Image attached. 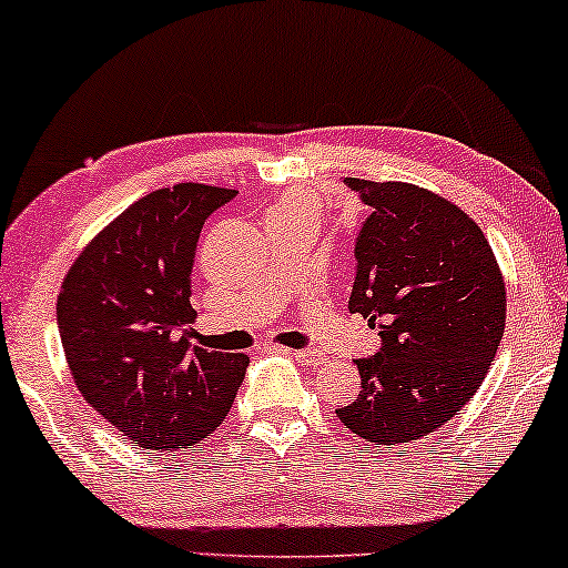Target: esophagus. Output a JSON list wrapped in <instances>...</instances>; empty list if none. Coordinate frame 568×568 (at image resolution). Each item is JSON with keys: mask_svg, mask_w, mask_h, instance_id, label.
I'll return each instance as SVG.
<instances>
[{"mask_svg": "<svg viewBox=\"0 0 568 568\" xmlns=\"http://www.w3.org/2000/svg\"><path fill=\"white\" fill-rule=\"evenodd\" d=\"M280 351H285V354L293 356L301 364H306V367H320V364L327 362L325 354H322V351H317V348H296V351L280 348Z\"/></svg>", "mask_w": 568, "mask_h": 568, "instance_id": "34e87169", "label": "esophagus"}]
</instances>
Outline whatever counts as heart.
Wrapping results in <instances>:
<instances>
[{"instance_id":"1","label":"heart","mask_w":568,"mask_h":568,"mask_svg":"<svg viewBox=\"0 0 568 568\" xmlns=\"http://www.w3.org/2000/svg\"><path fill=\"white\" fill-rule=\"evenodd\" d=\"M322 212H325V204H322L317 193L306 189H291L270 206L267 214H264V222H267V231L283 225H304L317 231Z\"/></svg>"}]
</instances>
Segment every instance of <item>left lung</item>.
<instances>
[{
    "instance_id": "1",
    "label": "left lung",
    "mask_w": 568,
    "mask_h": 568,
    "mask_svg": "<svg viewBox=\"0 0 568 568\" xmlns=\"http://www.w3.org/2000/svg\"><path fill=\"white\" fill-rule=\"evenodd\" d=\"M369 206L348 308L379 329L362 390L337 419L375 445L419 440L477 393L506 327V283L485 233L412 183L343 181Z\"/></svg>"
}]
</instances>
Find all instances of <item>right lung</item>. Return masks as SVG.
<instances>
[{"label": "right lung", "mask_w": 568, "mask_h": 568, "mask_svg": "<svg viewBox=\"0 0 568 568\" xmlns=\"http://www.w3.org/2000/svg\"><path fill=\"white\" fill-rule=\"evenodd\" d=\"M233 189L178 183L133 201L62 280L57 325L85 404L146 450H178L231 412L248 356L191 346V270Z\"/></svg>", "instance_id": "add662e5"}]
</instances>
